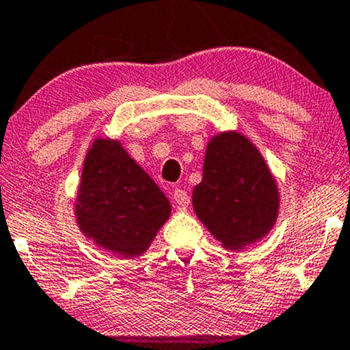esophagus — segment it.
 Here are the masks:
<instances>
[{
  "mask_svg": "<svg viewBox=\"0 0 350 350\" xmlns=\"http://www.w3.org/2000/svg\"><path fill=\"white\" fill-rule=\"evenodd\" d=\"M174 200H175L176 205L182 206V208H187L188 205H190V196H188L187 191L182 190V188H175Z\"/></svg>",
  "mask_w": 350,
  "mask_h": 350,
  "instance_id": "1",
  "label": "esophagus"
}]
</instances>
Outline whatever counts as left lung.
Masks as SVG:
<instances>
[{
  "instance_id": "left-lung-1",
  "label": "left lung",
  "mask_w": 350,
  "mask_h": 350,
  "mask_svg": "<svg viewBox=\"0 0 350 350\" xmlns=\"http://www.w3.org/2000/svg\"><path fill=\"white\" fill-rule=\"evenodd\" d=\"M193 210L225 250L239 251L273 230L280 215V188L265 157L246 135L219 132L206 144Z\"/></svg>"
}]
</instances>
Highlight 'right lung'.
<instances>
[{
  "mask_svg": "<svg viewBox=\"0 0 350 350\" xmlns=\"http://www.w3.org/2000/svg\"><path fill=\"white\" fill-rule=\"evenodd\" d=\"M170 213L167 196L120 140L97 137L90 144L74 200V218L85 238L116 256H140Z\"/></svg>",
  "mask_w": 350,
  "mask_h": 350,
  "instance_id": "1",
  "label": "right lung"
}]
</instances>
